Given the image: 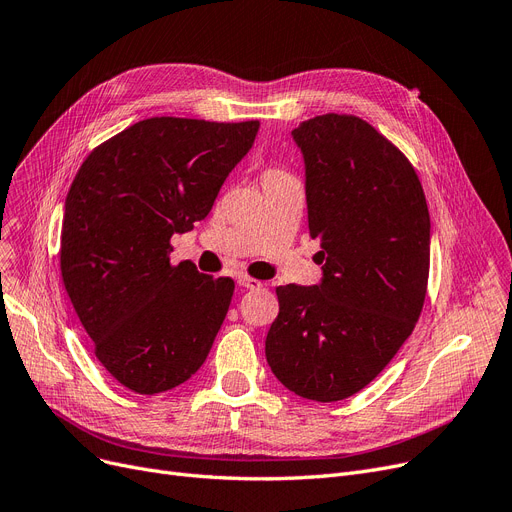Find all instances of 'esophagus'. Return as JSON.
Segmentation results:
<instances>
[{"mask_svg":"<svg viewBox=\"0 0 512 512\" xmlns=\"http://www.w3.org/2000/svg\"><path fill=\"white\" fill-rule=\"evenodd\" d=\"M238 284L242 288H249V291H255V288H261V282L255 280V278H249V276H238Z\"/></svg>","mask_w":512,"mask_h":512,"instance_id":"34e87169","label":"esophagus"}]
</instances>
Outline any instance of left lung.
I'll return each instance as SVG.
<instances>
[{
  "label": "left lung",
  "instance_id": "1",
  "mask_svg": "<svg viewBox=\"0 0 512 512\" xmlns=\"http://www.w3.org/2000/svg\"><path fill=\"white\" fill-rule=\"evenodd\" d=\"M293 140L322 280L276 288L265 358L286 389L326 404L374 381L412 335L427 295L431 219L404 152L364 119L320 115Z\"/></svg>",
  "mask_w": 512,
  "mask_h": 512
}]
</instances>
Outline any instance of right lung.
Masks as SVG:
<instances>
[{"instance_id": "1", "label": "right lung", "mask_w": 512, "mask_h": 512, "mask_svg": "<svg viewBox=\"0 0 512 512\" xmlns=\"http://www.w3.org/2000/svg\"><path fill=\"white\" fill-rule=\"evenodd\" d=\"M259 121L152 117L92 150L64 203L60 272L110 376L154 395L203 366L234 295L232 278L171 265V236L209 215Z\"/></svg>"}]
</instances>
